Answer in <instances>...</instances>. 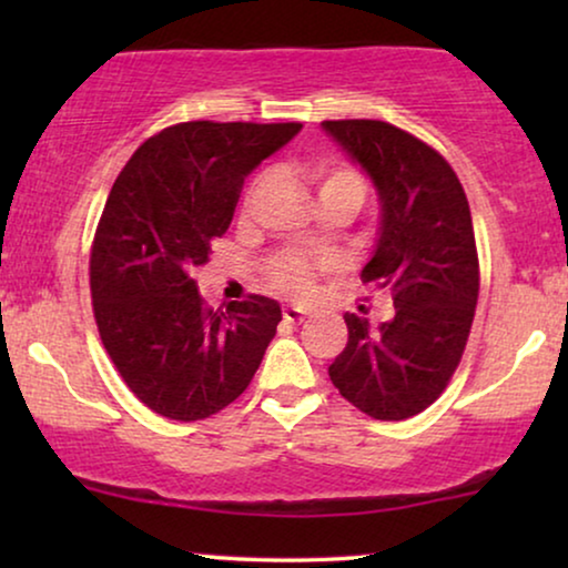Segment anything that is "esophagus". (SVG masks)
I'll return each instance as SVG.
<instances>
[{
  "instance_id": "obj_1",
  "label": "esophagus",
  "mask_w": 568,
  "mask_h": 568,
  "mask_svg": "<svg viewBox=\"0 0 568 568\" xmlns=\"http://www.w3.org/2000/svg\"><path fill=\"white\" fill-rule=\"evenodd\" d=\"M307 315H310V313H307L305 307H294V305L284 307V321H290V323H302Z\"/></svg>"
}]
</instances>
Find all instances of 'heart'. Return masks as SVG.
Here are the masks:
<instances>
[{"label":"heart","instance_id":"b5f03b06","mask_svg":"<svg viewBox=\"0 0 568 568\" xmlns=\"http://www.w3.org/2000/svg\"><path fill=\"white\" fill-rule=\"evenodd\" d=\"M307 178L313 181L321 201L328 199H348L354 206L362 204L364 199V181L348 165L341 162H315L307 168ZM328 263L321 258H305L297 253H284L271 261L268 266V284L271 290L290 294V297H307L313 290V278Z\"/></svg>","mask_w":568,"mask_h":568}]
</instances>
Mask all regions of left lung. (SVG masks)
<instances>
[{"label": "left lung", "instance_id": "1", "mask_svg": "<svg viewBox=\"0 0 568 568\" xmlns=\"http://www.w3.org/2000/svg\"><path fill=\"white\" fill-rule=\"evenodd\" d=\"M323 129L375 183L379 230L362 282L395 305L377 328L344 315L348 341L328 375L362 414L403 422L439 398L468 344L478 302L470 206L449 162L408 131L367 119Z\"/></svg>", "mask_w": 568, "mask_h": 568}]
</instances>
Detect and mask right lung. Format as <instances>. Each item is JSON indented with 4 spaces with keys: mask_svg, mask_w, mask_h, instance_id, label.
<instances>
[{
    "mask_svg": "<svg viewBox=\"0 0 568 568\" xmlns=\"http://www.w3.org/2000/svg\"><path fill=\"white\" fill-rule=\"evenodd\" d=\"M302 123L189 121L162 129L115 178L90 255L95 323L129 390L199 422L251 385L282 307L251 294L209 310L193 271L227 232L245 178Z\"/></svg>",
    "mask_w": 568,
    "mask_h": 568,
    "instance_id": "add662e5",
    "label": "right lung"
}]
</instances>
